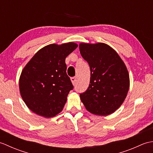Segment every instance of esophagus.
I'll use <instances>...</instances> for the list:
<instances>
[{
    "instance_id": "34e87169",
    "label": "esophagus",
    "mask_w": 153,
    "mask_h": 153,
    "mask_svg": "<svg viewBox=\"0 0 153 153\" xmlns=\"http://www.w3.org/2000/svg\"><path fill=\"white\" fill-rule=\"evenodd\" d=\"M71 82H72V83H73V85H75V84L76 83V77H71Z\"/></svg>"
}]
</instances>
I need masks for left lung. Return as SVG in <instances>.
<instances>
[{"mask_svg":"<svg viewBox=\"0 0 153 153\" xmlns=\"http://www.w3.org/2000/svg\"><path fill=\"white\" fill-rule=\"evenodd\" d=\"M79 51L88 62L90 84L80 98L86 109L97 115L114 112L126 99L129 77L126 65L116 52L108 45L81 43Z\"/></svg>","mask_w":153,"mask_h":153,"instance_id":"left-lung-1","label":"left lung"}]
</instances>
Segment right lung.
<instances>
[{"mask_svg": "<svg viewBox=\"0 0 153 153\" xmlns=\"http://www.w3.org/2000/svg\"><path fill=\"white\" fill-rule=\"evenodd\" d=\"M77 47L74 43L47 45L25 66L19 78V91L31 111L51 118L62 110L68 93L74 89L65 59Z\"/></svg>", "mask_w": 153, "mask_h": 153, "instance_id": "1", "label": "right lung"}]
</instances>
